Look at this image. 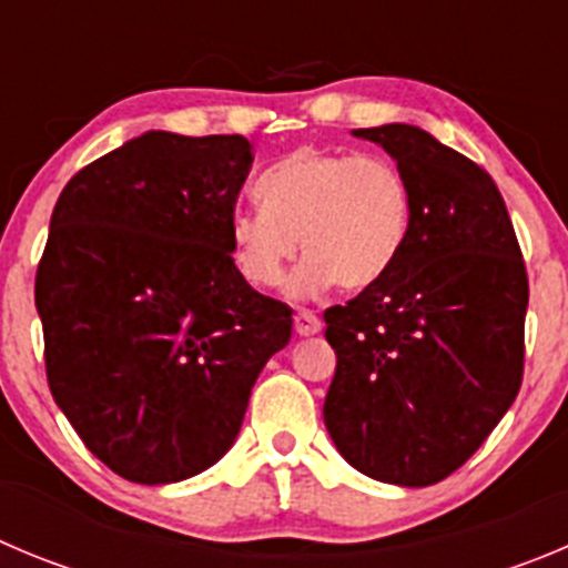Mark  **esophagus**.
<instances>
[{
	"mask_svg": "<svg viewBox=\"0 0 568 568\" xmlns=\"http://www.w3.org/2000/svg\"><path fill=\"white\" fill-rule=\"evenodd\" d=\"M294 331L296 336H314V333L322 331V320L314 311H300V314L294 316Z\"/></svg>",
	"mask_w": 568,
	"mask_h": 568,
	"instance_id": "34e87169",
	"label": "esophagus"
}]
</instances>
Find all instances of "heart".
Returning <instances> with one entry per match:
<instances>
[{
	"label": "heart",
	"mask_w": 568,
	"mask_h": 568,
	"mask_svg": "<svg viewBox=\"0 0 568 568\" xmlns=\"http://www.w3.org/2000/svg\"><path fill=\"white\" fill-rule=\"evenodd\" d=\"M257 210H235L230 248L254 288L283 283L305 254L294 288L316 294L333 283L367 291L395 268L409 235V187L392 159L336 148H296L260 173Z\"/></svg>",
	"instance_id": "obj_1"
}]
</instances>
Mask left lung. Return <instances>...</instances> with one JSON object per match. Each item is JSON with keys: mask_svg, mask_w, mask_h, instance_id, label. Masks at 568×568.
<instances>
[{"mask_svg": "<svg viewBox=\"0 0 568 568\" xmlns=\"http://www.w3.org/2000/svg\"><path fill=\"white\" fill-rule=\"evenodd\" d=\"M356 136L404 173L409 235L378 285L325 311V426L356 470L426 487L474 457L521 389L527 268L479 164L417 125Z\"/></svg>", "mask_w": 568, "mask_h": 568, "instance_id": "obj_1", "label": "left lung"}]
</instances>
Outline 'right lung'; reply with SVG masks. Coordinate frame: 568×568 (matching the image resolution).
Masks as SVG:
<instances>
[{
  "instance_id": "right-lung-1",
  "label": "right lung",
  "mask_w": 568,
  "mask_h": 568,
  "mask_svg": "<svg viewBox=\"0 0 568 568\" xmlns=\"http://www.w3.org/2000/svg\"><path fill=\"white\" fill-rule=\"evenodd\" d=\"M241 134L148 131L69 179L36 272L55 404L136 485L201 474L235 443L291 308L237 272Z\"/></svg>"
}]
</instances>
